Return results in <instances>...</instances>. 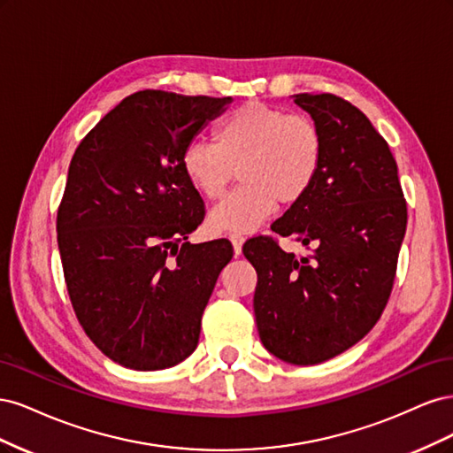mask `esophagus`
Instances as JSON below:
<instances>
[{
    "mask_svg": "<svg viewBox=\"0 0 453 453\" xmlns=\"http://www.w3.org/2000/svg\"><path fill=\"white\" fill-rule=\"evenodd\" d=\"M230 242H232V250H234V255H242V245H243L245 238L242 234H232Z\"/></svg>",
    "mask_w": 453,
    "mask_h": 453,
    "instance_id": "34e87169",
    "label": "esophagus"
}]
</instances>
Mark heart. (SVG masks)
I'll return each mask as SVG.
<instances>
[{
	"instance_id": "1",
	"label": "heart",
	"mask_w": 453,
	"mask_h": 453,
	"mask_svg": "<svg viewBox=\"0 0 453 453\" xmlns=\"http://www.w3.org/2000/svg\"><path fill=\"white\" fill-rule=\"evenodd\" d=\"M323 134L304 115L260 102L243 104L215 128V143L190 142L181 157L188 183L217 200L234 172L242 185L210 211L211 232L245 234L281 203L304 198L321 172Z\"/></svg>"
}]
</instances>
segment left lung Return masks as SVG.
<instances>
[{
  "label": "left lung",
  "instance_id": "obj_1",
  "mask_svg": "<svg viewBox=\"0 0 453 453\" xmlns=\"http://www.w3.org/2000/svg\"><path fill=\"white\" fill-rule=\"evenodd\" d=\"M323 134V164L310 193L272 225L311 245L285 253L272 238L243 245L257 270L253 310L263 346L291 365H318L376 325L395 281L406 202L389 145L363 111L334 94H295Z\"/></svg>",
  "mask_w": 453,
  "mask_h": 453
}]
</instances>
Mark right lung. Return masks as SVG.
<instances>
[{
    "instance_id": "1",
    "label": "right lung",
    "mask_w": 453,
    "mask_h": 453,
    "mask_svg": "<svg viewBox=\"0 0 453 453\" xmlns=\"http://www.w3.org/2000/svg\"><path fill=\"white\" fill-rule=\"evenodd\" d=\"M228 104L135 92L72 158L57 219L67 293L88 338L120 366L170 368L198 346L202 313L232 245L187 242L203 202L181 157Z\"/></svg>"
}]
</instances>
